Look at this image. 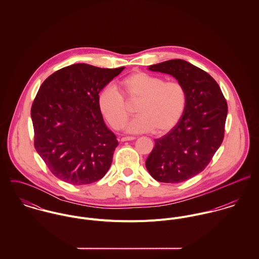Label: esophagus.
<instances>
[{
    "mask_svg": "<svg viewBox=\"0 0 259 259\" xmlns=\"http://www.w3.org/2000/svg\"><path fill=\"white\" fill-rule=\"evenodd\" d=\"M136 138L135 137H123L121 138V142H127V141H135Z\"/></svg>",
    "mask_w": 259,
    "mask_h": 259,
    "instance_id": "1",
    "label": "esophagus"
}]
</instances>
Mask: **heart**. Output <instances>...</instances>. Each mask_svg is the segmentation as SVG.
Here are the masks:
<instances>
[{
	"label": "heart",
	"mask_w": 259,
	"mask_h": 259,
	"mask_svg": "<svg viewBox=\"0 0 259 259\" xmlns=\"http://www.w3.org/2000/svg\"><path fill=\"white\" fill-rule=\"evenodd\" d=\"M125 97L132 103L138 102V115L125 126L128 133L163 135L171 131L181 120L187 104L185 85L176 79L136 72L120 81ZM99 107L108 122L115 130L120 128L131 111L123 97L115 89L108 87L99 95Z\"/></svg>",
	"instance_id": "1"
}]
</instances>
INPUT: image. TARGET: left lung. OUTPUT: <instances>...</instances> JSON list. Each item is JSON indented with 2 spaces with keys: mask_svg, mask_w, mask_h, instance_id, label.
Here are the masks:
<instances>
[{
  "mask_svg": "<svg viewBox=\"0 0 259 259\" xmlns=\"http://www.w3.org/2000/svg\"><path fill=\"white\" fill-rule=\"evenodd\" d=\"M148 70L175 76L185 85L187 104L179 123L155 140L146 161L157 182L183 183L201 172L224 138L227 104L214 78L184 60L151 65Z\"/></svg>",
  "mask_w": 259,
  "mask_h": 259,
  "instance_id": "obj_1",
  "label": "left lung"
}]
</instances>
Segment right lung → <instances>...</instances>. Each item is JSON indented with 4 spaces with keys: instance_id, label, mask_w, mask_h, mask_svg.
Instances as JSON below:
<instances>
[{
    "instance_id": "obj_1",
    "label": "right lung",
    "mask_w": 259,
    "mask_h": 259,
    "mask_svg": "<svg viewBox=\"0 0 259 259\" xmlns=\"http://www.w3.org/2000/svg\"><path fill=\"white\" fill-rule=\"evenodd\" d=\"M123 69L74 64L39 87L31 109L34 146L59 180L89 185L109 170L118 143L105 124L99 94Z\"/></svg>"
}]
</instances>
